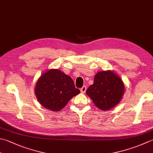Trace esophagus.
I'll use <instances>...</instances> for the list:
<instances>
[{
    "label": "esophagus",
    "mask_w": 153,
    "mask_h": 153,
    "mask_svg": "<svg viewBox=\"0 0 153 153\" xmlns=\"http://www.w3.org/2000/svg\"><path fill=\"white\" fill-rule=\"evenodd\" d=\"M86 89H87V88H86V86H85V85H84V86H83L82 88L80 89V91H81V92L83 93H83H85V92Z\"/></svg>",
    "instance_id": "esophagus-1"
}]
</instances>
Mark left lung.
I'll return each mask as SVG.
<instances>
[{"instance_id": "obj_1", "label": "left lung", "mask_w": 153, "mask_h": 153, "mask_svg": "<svg viewBox=\"0 0 153 153\" xmlns=\"http://www.w3.org/2000/svg\"><path fill=\"white\" fill-rule=\"evenodd\" d=\"M125 91L122 79L111 71H102L94 77V82L88 88L86 94L99 109L107 111L117 105Z\"/></svg>"}]
</instances>
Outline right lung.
<instances>
[{
    "label": "right lung",
    "mask_w": 153,
    "mask_h": 153,
    "mask_svg": "<svg viewBox=\"0 0 153 153\" xmlns=\"http://www.w3.org/2000/svg\"><path fill=\"white\" fill-rule=\"evenodd\" d=\"M40 103L52 111H59L75 95L79 94L71 77L56 69H51L40 77L35 87Z\"/></svg>",
    "instance_id": "add662e5"
}]
</instances>
